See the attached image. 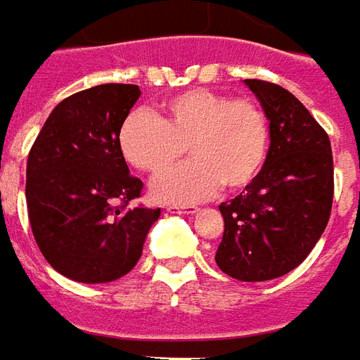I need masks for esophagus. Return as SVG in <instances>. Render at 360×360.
Segmentation results:
<instances>
[{
    "label": "esophagus",
    "instance_id": "34e87169",
    "mask_svg": "<svg viewBox=\"0 0 360 360\" xmlns=\"http://www.w3.org/2000/svg\"><path fill=\"white\" fill-rule=\"evenodd\" d=\"M200 209L195 205H170L168 213H178V215H195Z\"/></svg>",
    "mask_w": 360,
    "mask_h": 360
}]
</instances>
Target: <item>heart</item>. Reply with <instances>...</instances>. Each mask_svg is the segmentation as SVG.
I'll return each instance as SVG.
<instances>
[{"mask_svg":"<svg viewBox=\"0 0 360 360\" xmlns=\"http://www.w3.org/2000/svg\"><path fill=\"white\" fill-rule=\"evenodd\" d=\"M122 155L137 170L165 174L180 157L192 160L153 186L167 203L205 200L223 186L242 190L256 180L269 149V122L256 103L193 89L168 98L160 114L135 110L118 131Z\"/></svg>","mask_w":360,"mask_h":360,"instance_id":"b5f03b06","label":"heart"}]
</instances>
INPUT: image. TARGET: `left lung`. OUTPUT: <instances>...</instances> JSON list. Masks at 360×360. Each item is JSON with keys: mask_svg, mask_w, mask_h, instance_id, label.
Here are the masks:
<instances>
[{"mask_svg": "<svg viewBox=\"0 0 360 360\" xmlns=\"http://www.w3.org/2000/svg\"><path fill=\"white\" fill-rule=\"evenodd\" d=\"M266 112L269 149L256 180L219 205L225 233L215 254L223 274L269 281L300 266L330 221L333 157L330 137L287 89L244 79Z\"/></svg>", "mask_w": 360, "mask_h": 360, "instance_id": "1", "label": "left lung"}]
</instances>
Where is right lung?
<instances>
[{"instance_id": "1", "label": "right lung", "mask_w": 360, "mask_h": 360, "mask_svg": "<svg viewBox=\"0 0 360 360\" xmlns=\"http://www.w3.org/2000/svg\"><path fill=\"white\" fill-rule=\"evenodd\" d=\"M139 96V86L122 83L71 94L48 116L29 153L34 240L46 262L73 281L108 283L129 274L160 217V209L127 207L143 182L129 174L118 131Z\"/></svg>"}]
</instances>
